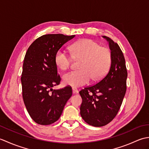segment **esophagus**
I'll list each match as a JSON object with an SVG mask.
<instances>
[{
  "mask_svg": "<svg viewBox=\"0 0 149 149\" xmlns=\"http://www.w3.org/2000/svg\"><path fill=\"white\" fill-rule=\"evenodd\" d=\"M72 90H73V93H77L78 91H79L77 88H75V87H72Z\"/></svg>",
  "mask_w": 149,
  "mask_h": 149,
  "instance_id": "1",
  "label": "esophagus"
}]
</instances>
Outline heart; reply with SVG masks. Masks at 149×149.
<instances>
[{
	"label": "heart",
	"instance_id": "heart-1",
	"mask_svg": "<svg viewBox=\"0 0 149 149\" xmlns=\"http://www.w3.org/2000/svg\"><path fill=\"white\" fill-rule=\"evenodd\" d=\"M71 56L65 50H58L55 55V63L58 68L66 70L70 67L72 58L80 61L77 71L65 74L63 81L72 86H81L92 79L94 81L102 79L107 74L111 65V50L93 40L85 39L73 43L70 47Z\"/></svg>",
	"mask_w": 149,
	"mask_h": 149
}]
</instances>
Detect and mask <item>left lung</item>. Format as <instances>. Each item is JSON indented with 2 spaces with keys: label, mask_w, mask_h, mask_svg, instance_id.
<instances>
[{
  "label": "left lung",
  "mask_w": 149,
  "mask_h": 149,
  "mask_svg": "<svg viewBox=\"0 0 149 149\" xmlns=\"http://www.w3.org/2000/svg\"><path fill=\"white\" fill-rule=\"evenodd\" d=\"M109 43L112 61L107 74L99 82L79 91L83 102L82 118L94 127H102L111 122L122 105L127 90V71L122 50L116 43L104 36Z\"/></svg>",
  "instance_id": "obj_1"
}]
</instances>
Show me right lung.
<instances>
[{"label": "right lung", "mask_w": 149, "mask_h": 149, "mask_svg": "<svg viewBox=\"0 0 149 149\" xmlns=\"http://www.w3.org/2000/svg\"><path fill=\"white\" fill-rule=\"evenodd\" d=\"M74 36L45 34L33 42L26 52L21 77L22 97L31 118L40 125L56 122L72 95L70 86L58 90L52 87L61 81L56 53Z\"/></svg>", "instance_id": "right-lung-1"}]
</instances>
